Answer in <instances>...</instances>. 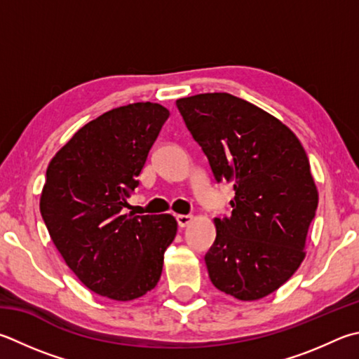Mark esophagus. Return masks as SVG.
Returning a JSON list of instances; mask_svg holds the SVG:
<instances>
[{
    "label": "esophagus",
    "instance_id": "obj_1",
    "mask_svg": "<svg viewBox=\"0 0 359 359\" xmlns=\"http://www.w3.org/2000/svg\"><path fill=\"white\" fill-rule=\"evenodd\" d=\"M175 219H177V223H179L180 227H187L193 221V217H191V215H177Z\"/></svg>",
    "mask_w": 359,
    "mask_h": 359
}]
</instances>
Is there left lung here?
Segmentation results:
<instances>
[{
  "label": "left lung",
  "instance_id": "8db88e82",
  "mask_svg": "<svg viewBox=\"0 0 359 359\" xmlns=\"http://www.w3.org/2000/svg\"><path fill=\"white\" fill-rule=\"evenodd\" d=\"M217 182L232 184L229 218H215L205 254L212 284L254 302L289 281L306 256L318 191L302 142L259 107L227 93L175 102Z\"/></svg>",
  "mask_w": 359,
  "mask_h": 359
}]
</instances>
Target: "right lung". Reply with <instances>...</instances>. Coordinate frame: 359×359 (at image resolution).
<instances>
[{
	"label": "right lung",
	"instance_id": "obj_1",
	"mask_svg": "<svg viewBox=\"0 0 359 359\" xmlns=\"http://www.w3.org/2000/svg\"><path fill=\"white\" fill-rule=\"evenodd\" d=\"M168 117V109L152 102L114 108L78 130L47 168L45 226L69 269L97 295L130 302L161 276L177 221L169 213L121 210Z\"/></svg>",
	"mask_w": 359,
	"mask_h": 359
}]
</instances>
